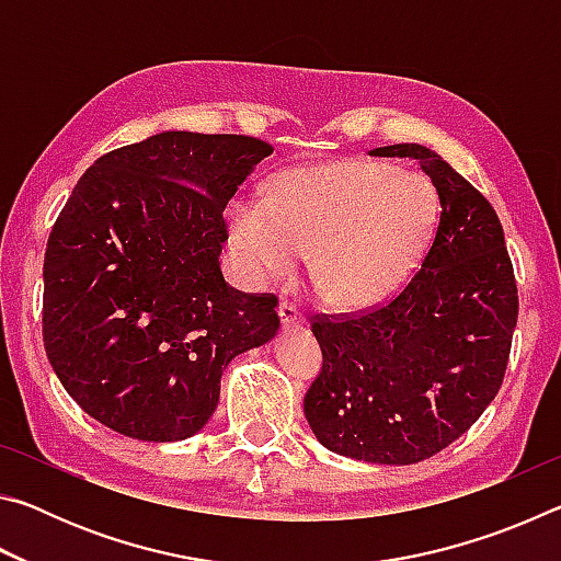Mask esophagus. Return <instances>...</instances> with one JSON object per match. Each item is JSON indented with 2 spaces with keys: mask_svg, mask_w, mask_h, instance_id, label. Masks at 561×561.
Segmentation results:
<instances>
[{
  "mask_svg": "<svg viewBox=\"0 0 561 561\" xmlns=\"http://www.w3.org/2000/svg\"><path fill=\"white\" fill-rule=\"evenodd\" d=\"M277 314H279L284 327L297 329V327H304V321H307V317H304V311L297 307V304H291V301H279Z\"/></svg>",
  "mask_w": 561,
  "mask_h": 561,
  "instance_id": "1",
  "label": "esophagus"
}]
</instances>
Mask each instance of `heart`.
<instances>
[{
  "label": "heart",
  "instance_id": "heart-1",
  "mask_svg": "<svg viewBox=\"0 0 561 561\" xmlns=\"http://www.w3.org/2000/svg\"><path fill=\"white\" fill-rule=\"evenodd\" d=\"M438 213V193L421 173L358 158L294 168L274 180L270 201L232 203V250L260 284L289 279L311 250L321 297L356 311L386 301L408 279Z\"/></svg>",
  "mask_w": 561,
  "mask_h": 561
}]
</instances>
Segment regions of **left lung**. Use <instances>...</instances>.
Masks as SVG:
<instances>
[{"mask_svg": "<svg viewBox=\"0 0 561 561\" xmlns=\"http://www.w3.org/2000/svg\"><path fill=\"white\" fill-rule=\"evenodd\" d=\"M371 156L417 160L438 190V230L396 297L311 319L324 364L304 415L331 453L411 465L458 440L497 396L517 282L497 213L438 153L398 144Z\"/></svg>", "mask_w": 561, "mask_h": 561, "instance_id": "8db88e82", "label": "left lung"}]
</instances>
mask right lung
Masks as SVG:
<instances>
[{
	"mask_svg": "<svg viewBox=\"0 0 561 561\" xmlns=\"http://www.w3.org/2000/svg\"><path fill=\"white\" fill-rule=\"evenodd\" d=\"M272 153L250 136L168 130L76 183L46 242L42 334L66 393L111 431L190 438L225 366L277 334V297L220 272L225 207Z\"/></svg>",
	"mask_w": 561,
	"mask_h": 561,
	"instance_id": "right-lung-1",
	"label": "right lung"
}]
</instances>
